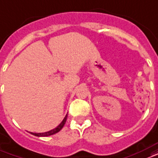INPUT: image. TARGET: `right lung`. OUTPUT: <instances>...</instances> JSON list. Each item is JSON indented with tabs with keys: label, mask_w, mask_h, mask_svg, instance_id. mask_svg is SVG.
I'll return each mask as SVG.
<instances>
[{
	"label": "right lung",
	"mask_w": 158,
	"mask_h": 158,
	"mask_svg": "<svg viewBox=\"0 0 158 158\" xmlns=\"http://www.w3.org/2000/svg\"><path fill=\"white\" fill-rule=\"evenodd\" d=\"M67 116L68 115H66V116L64 117V119L63 120V121H62L61 123H60V125H58V127H56L55 129L51 130V131H47V132H44V133H32V132L31 133L32 134V135H37V136H48V135H53V134L58 132V131H59L64 127V124H65V122H66V121H67Z\"/></svg>",
	"instance_id": "obj_1"
}]
</instances>
